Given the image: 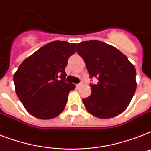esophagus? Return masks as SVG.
<instances>
[{
    "label": "esophagus",
    "instance_id": "1",
    "mask_svg": "<svg viewBox=\"0 0 151 151\" xmlns=\"http://www.w3.org/2000/svg\"><path fill=\"white\" fill-rule=\"evenodd\" d=\"M82 85V84L81 83H80V84H76V87H77V88H79V87H81Z\"/></svg>",
    "mask_w": 151,
    "mask_h": 151
}]
</instances>
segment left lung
<instances>
[{
    "label": "left lung",
    "instance_id": "1",
    "mask_svg": "<svg viewBox=\"0 0 151 151\" xmlns=\"http://www.w3.org/2000/svg\"><path fill=\"white\" fill-rule=\"evenodd\" d=\"M78 53L84 59L91 78V94L82 99L87 111L100 119H110L125 111L137 89L136 69L118 49L98 40L81 42Z\"/></svg>",
    "mask_w": 151,
    "mask_h": 151
}]
</instances>
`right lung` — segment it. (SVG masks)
Returning <instances> with one entry per match:
<instances>
[{"mask_svg":"<svg viewBox=\"0 0 151 151\" xmlns=\"http://www.w3.org/2000/svg\"><path fill=\"white\" fill-rule=\"evenodd\" d=\"M76 43L49 42L27 57L14 73L17 96L26 111L40 119H51L63 111L75 84L64 81L67 60Z\"/></svg>","mask_w":151,"mask_h":151,"instance_id":"obj_1","label":"right lung"}]
</instances>
